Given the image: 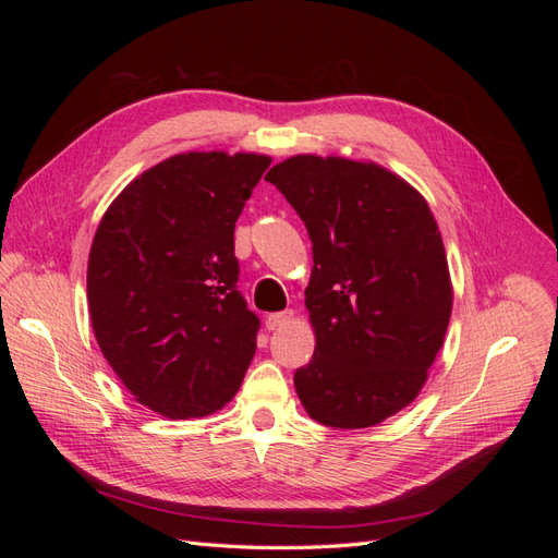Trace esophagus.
<instances>
[{
  "mask_svg": "<svg viewBox=\"0 0 558 558\" xmlns=\"http://www.w3.org/2000/svg\"><path fill=\"white\" fill-rule=\"evenodd\" d=\"M291 318H293V312H291V310L269 314L267 320H265V326H267V330H279V328H283V326H289Z\"/></svg>",
  "mask_w": 558,
  "mask_h": 558,
  "instance_id": "esophagus-1",
  "label": "esophagus"
}]
</instances>
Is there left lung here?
<instances>
[{
    "label": "left lung",
    "instance_id": "1",
    "mask_svg": "<svg viewBox=\"0 0 558 558\" xmlns=\"http://www.w3.org/2000/svg\"><path fill=\"white\" fill-rule=\"evenodd\" d=\"M305 221L314 359L295 369L318 424L367 428L418 396L451 316L447 253L428 202L375 162L293 156L265 177Z\"/></svg>",
    "mask_w": 558,
    "mask_h": 558
}]
</instances>
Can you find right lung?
Listing matches in <instances>:
<instances>
[{
	"label": "right lung",
	"instance_id": "right-lung-1",
	"mask_svg": "<svg viewBox=\"0 0 558 558\" xmlns=\"http://www.w3.org/2000/svg\"><path fill=\"white\" fill-rule=\"evenodd\" d=\"M272 158L189 150L125 185L88 258L90 320L128 391L167 418L232 400L258 316L238 291L234 223Z\"/></svg>",
	"mask_w": 558,
	"mask_h": 558
}]
</instances>
